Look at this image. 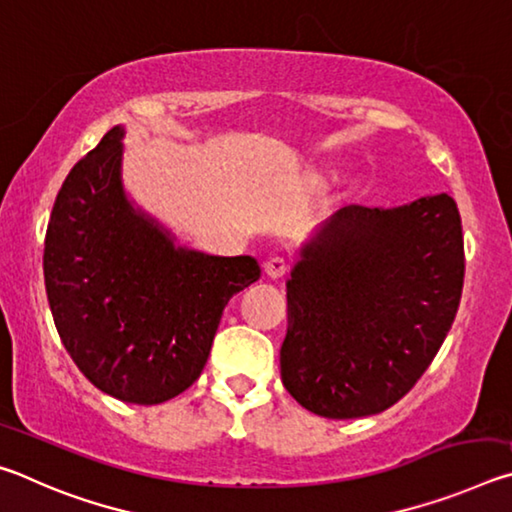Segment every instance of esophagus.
<instances>
[{"mask_svg": "<svg viewBox=\"0 0 512 512\" xmlns=\"http://www.w3.org/2000/svg\"><path fill=\"white\" fill-rule=\"evenodd\" d=\"M264 273L268 277H273V280H277V277H284V275L289 273V262L284 257H280V255L268 257L266 262H264Z\"/></svg>", "mask_w": 512, "mask_h": 512, "instance_id": "1", "label": "esophagus"}]
</instances>
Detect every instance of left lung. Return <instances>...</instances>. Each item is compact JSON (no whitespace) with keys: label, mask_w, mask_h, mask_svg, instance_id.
Listing matches in <instances>:
<instances>
[{"label":"left lung","mask_w":512,"mask_h":512,"mask_svg":"<svg viewBox=\"0 0 512 512\" xmlns=\"http://www.w3.org/2000/svg\"><path fill=\"white\" fill-rule=\"evenodd\" d=\"M465 250L452 196L395 210L348 205L287 282L282 384L323 418L386 411L418 384L461 302Z\"/></svg>","instance_id":"left-lung-1"}]
</instances>
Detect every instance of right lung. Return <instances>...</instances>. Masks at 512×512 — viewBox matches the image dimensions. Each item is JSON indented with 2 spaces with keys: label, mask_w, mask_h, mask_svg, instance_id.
<instances>
[{
  "label": "right lung",
  "mask_w": 512,
  "mask_h": 512,
  "mask_svg": "<svg viewBox=\"0 0 512 512\" xmlns=\"http://www.w3.org/2000/svg\"><path fill=\"white\" fill-rule=\"evenodd\" d=\"M115 126L67 173L45 237V287L69 357L99 391L160 404L210 357L228 300L253 284V257L176 248L121 189Z\"/></svg>",
  "instance_id": "right-lung-1"
}]
</instances>
